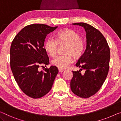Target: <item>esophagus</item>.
<instances>
[{
    "label": "esophagus",
    "instance_id": "1",
    "mask_svg": "<svg viewBox=\"0 0 121 121\" xmlns=\"http://www.w3.org/2000/svg\"><path fill=\"white\" fill-rule=\"evenodd\" d=\"M59 72H62L63 71H64L65 70L64 69H61V68H59Z\"/></svg>",
    "mask_w": 121,
    "mask_h": 121
}]
</instances>
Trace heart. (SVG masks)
Returning a JSON list of instances; mask_svg holds the SVG:
<instances>
[{"mask_svg":"<svg viewBox=\"0 0 121 121\" xmlns=\"http://www.w3.org/2000/svg\"><path fill=\"white\" fill-rule=\"evenodd\" d=\"M66 44L64 53L66 54L57 56L52 60V64L59 68H66L73 61L72 55L75 58H79L83 54L85 43L80 36L72 29L64 30L58 32L55 39L49 37L45 41L44 49L51 56L56 54L58 44Z\"/></svg>","mask_w":121,"mask_h":121,"instance_id":"1","label":"heart"}]
</instances>
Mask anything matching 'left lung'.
<instances>
[{"label": "left lung", "instance_id": "1", "mask_svg": "<svg viewBox=\"0 0 121 121\" xmlns=\"http://www.w3.org/2000/svg\"><path fill=\"white\" fill-rule=\"evenodd\" d=\"M84 27L86 33V49L79 58L76 66L86 71L82 74L80 70L72 71L71 89L75 95L87 98L95 94L107 78L109 69L110 51L103 35L91 25L85 23H75Z\"/></svg>", "mask_w": 121, "mask_h": 121}]
</instances>
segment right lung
<instances>
[{"label":"right lung","mask_w":121,"mask_h":121,"mask_svg":"<svg viewBox=\"0 0 121 121\" xmlns=\"http://www.w3.org/2000/svg\"><path fill=\"white\" fill-rule=\"evenodd\" d=\"M57 26L32 24L25 26L12 41L10 48V66L18 85L32 98H41L49 92L59 71L56 66L39 71L49 64L44 47L47 35Z\"/></svg>","instance_id":"add662e5"}]
</instances>
